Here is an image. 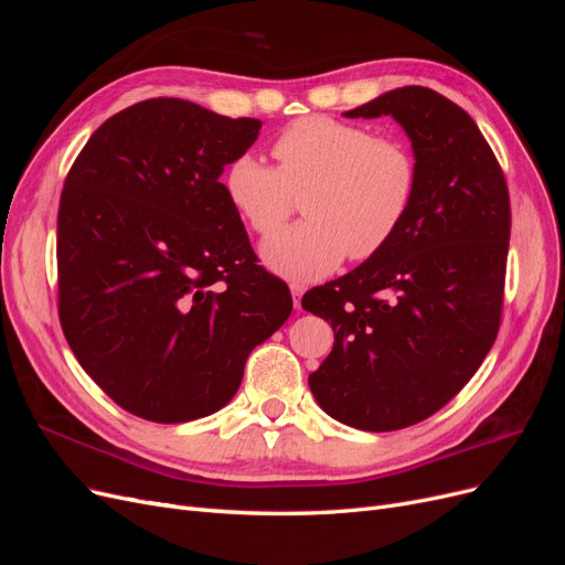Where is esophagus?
<instances>
[{
  "label": "esophagus",
  "instance_id": "1",
  "mask_svg": "<svg viewBox=\"0 0 565 565\" xmlns=\"http://www.w3.org/2000/svg\"><path fill=\"white\" fill-rule=\"evenodd\" d=\"M289 289H292V297H295V306L297 309H301V295L306 292V287L301 282H292L289 285Z\"/></svg>",
  "mask_w": 565,
  "mask_h": 565
}]
</instances>
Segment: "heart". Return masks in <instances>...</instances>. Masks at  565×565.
<instances>
[{
	"label": "heart",
	"mask_w": 565,
	"mask_h": 565,
	"mask_svg": "<svg viewBox=\"0 0 565 565\" xmlns=\"http://www.w3.org/2000/svg\"><path fill=\"white\" fill-rule=\"evenodd\" d=\"M278 167L245 152L224 174L233 210L262 237L276 235L306 191L309 221L273 237L266 264L289 278H313L344 256L367 262L403 228L419 191L415 150L398 136L328 115H306L273 141Z\"/></svg>",
	"instance_id": "obj_1"
}]
</instances>
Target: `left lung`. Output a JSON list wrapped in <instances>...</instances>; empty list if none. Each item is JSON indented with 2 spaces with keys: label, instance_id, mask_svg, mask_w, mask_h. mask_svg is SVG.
Here are the masks:
<instances>
[{
  "label": "left lung",
  "instance_id": "8db88e82",
  "mask_svg": "<svg viewBox=\"0 0 565 565\" xmlns=\"http://www.w3.org/2000/svg\"><path fill=\"white\" fill-rule=\"evenodd\" d=\"M344 115L398 119L419 162V191L377 256L303 295V309L337 332L309 386L341 424L398 431L450 403L494 344L509 188L469 113L434 89H393Z\"/></svg>",
  "mask_w": 565,
  "mask_h": 565
}]
</instances>
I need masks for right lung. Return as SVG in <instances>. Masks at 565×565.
<instances>
[{
    "mask_svg": "<svg viewBox=\"0 0 565 565\" xmlns=\"http://www.w3.org/2000/svg\"><path fill=\"white\" fill-rule=\"evenodd\" d=\"M183 98L119 110L79 150L58 204V318L84 372L127 413L207 417L292 313L226 198L259 136Z\"/></svg>",
    "mask_w": 565,
    "mask_h": 565,
    "instance_id": "obj_1",
    "label": "right lung"
}]
</instances>
